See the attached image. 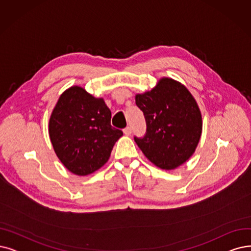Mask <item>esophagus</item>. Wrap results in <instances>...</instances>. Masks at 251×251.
Masks as SVG:
<instances>
[{"instance_id":"obj_1","label":"esophagus","mask_w":251,"mask_h":251,"mask_svg":"<svg viewBox=\"0 0 251 251\" xmlns=\"http://www.w3.org/2000/svg\"><path fill=\"white\" fill-rule=\"evenodd\" d=\"M124 133H125V135H126V136H129L132 134V128L129 127V126H126L125 129H124Z\"/></svg>"}]
</instances>
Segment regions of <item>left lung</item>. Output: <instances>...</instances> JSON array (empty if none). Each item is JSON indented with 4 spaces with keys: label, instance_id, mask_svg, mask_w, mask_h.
<instances>
[{
    "label": "left lung",
    "instance_id": "1",
    "mask_svg": "<svg viewBox=\"0 0 251 251\" xmlns=\"http://www.w3.org/2000/svg\"><path fill=\"white\" fill-rule=\"evenodd\" d=\"M136 105L146 120V134L135 137L144 155L163 170L183 165L195 152L202 135V114L188 89L163 77L151 91L137 94Z\"/></svg>",
    "mask_w": 251,
    "mask_h": 251
}]
</instances>
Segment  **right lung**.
<instances>
[{
	"instance_id": "right-lung-1",
	"label": "right lung",
	"mask_w": 251,
	"mask_h": 251,
	"mask_svg": "<svg viewBox=\"0 0 251 251\" xmlns=\"http://www.w3.org/2000/svg\"><path fill=\"white\" fill-rule=\"evenodd\" d=\"M111 111L103 98L74 85L59 96L49 118L54 152L70 172L92 174L103 167L123 132L111 126Z\"/></svg>"
}]
</instances>
